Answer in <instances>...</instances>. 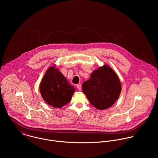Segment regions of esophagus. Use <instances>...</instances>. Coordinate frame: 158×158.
Wrapping results in <instances>:
<instances>
[{
	"instance_id": "1",
	"label": "esophagus",
	"mask_w": 158,
	"mask_h": 158,
	"mask_svg": "<svg viewBox=\"0 0 158 158\" xmlns=\"http://www.w3.org/2000/svg\"><path fill=\"white\" fill-rule=\"evenodd\" d=\"M76 87H77V88L79 90H81V89H82V86H81V84H77V85H76Z\"/></svg>"
}]
</instances>
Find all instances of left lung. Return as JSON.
Wrapping results in <instances>:
<instances>
[{"mask_svg":"<svg viewBox=\"0 0 158 158\" xmlns=\"http://www.w3.org/2000/svg\"><path fill=\"white\" fill-rule=\"evenodd\" d=\"M122 89L119 78L109 65L93 71L90 78L82 84V91L95 108H109L118 99Z\"/></svg>","mask_w":158,"mask_h":158,"instance_id":"left-lung-1","label":"left lung"}]
</instances>
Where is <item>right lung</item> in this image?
<instances>
[{
  "label": "right lung",
  "mask_w": 158,
  "mask_h": 158,
  "mask_svg": "<svg viewBox=\"0 0 158 158\" xmlns=\"http://www.w3.org/2000/svg\"><path fill=\"white\" fill-rule=\"evenodd\" d=\"M56 67L54 65L45 72L39 85V91L48 105L60 108L70 101L75 89Z\"/></svg>",
  "instance_id": "right-lung-1"
}]
</instances>
